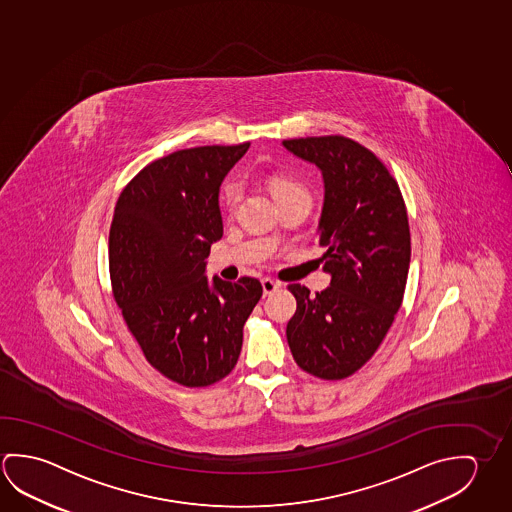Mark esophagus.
I'll use <instances>...</instances> for the list:
<instances>
[{
    "mask_svg": "<svg viewBox=\"0 0 512 512\" xmlns=\"http://www.w3.org/2000/svg\"><path fill=\"white\" fill-rule=\"evenodd\" d=\"M282 285L280 282H275V280H271V278H264L262 280V291H264V296H269V294L275 293L278 291Z\"/></svg>",
    "mask_w": 512,
    "mask_h": 512,
    "instance_id": "esophagus-1",
    "label": "esophagus"
}]
</instances>
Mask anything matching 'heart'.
I'll return each mask as SVG.
<instances>
[{
	"instance_id": "heart-1",
	"label": "heart",
	"mask_w": 512,
	"mask_h": 512,
	"mask_svg": "<svg viewBox=\"0 0 512 512\" xmlns=\"http://www.w3.org/2000/svg\"><path fill=\"white\" fill-rule=\"evenodd\" d=\"M268 185L269 189H271V194H273V198H275L277 202L284 200V198H289V196H293V194L307 193V191L303 189L302 184L296 182L291 176L271 175L268 178ZM221 198H223V202L227 203V205H234V203L237 202V198H239V187L232 184V182L223 185Z\"/></svg>"
}]
</instances>
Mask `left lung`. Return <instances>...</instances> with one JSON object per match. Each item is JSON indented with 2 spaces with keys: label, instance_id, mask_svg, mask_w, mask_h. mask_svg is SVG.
Listing matches in <instances>:
<instances>
[{
  "label": "left lung",
  "instance_id": "obj_1",
  "mask_svg": "<svg viewBox=\"0 0 512 512\" xmlns=\"http://www.w3.org/2000/svg\"><path fill=\"white\" fill-rule=\"evenodd\" d=\"M323 176L318 243L325 291L289 285L296 312L287 343L296 364L314 377L353 375L377 352L400 309L411 262V232L400 187L386 166L343 135L282 143Z\"/></svg>",
  "mask_w": 512,
  "mask_h": 512
}]
</instances>
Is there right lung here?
Here are the masks:
<instances>
[{
    "instance_id": "1",
    "label": "right lung",
    "mask_w": 512,
    "mask_h": 512,
    "mask_svg": "<svg viewBox=\"0 0 512 512\" xmlns=\"http://www.w3.org/2000/svg\"><path fill=\"white\" fill-rule=\"evenodd\" d=\"M250 143L153 160L126 185L110 227L112 291L151 366L187 387L227 377L262 296L257 278H207L223 237L219 187Z\"/></svg>"
}]
</instances>
